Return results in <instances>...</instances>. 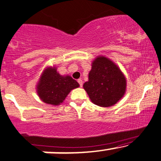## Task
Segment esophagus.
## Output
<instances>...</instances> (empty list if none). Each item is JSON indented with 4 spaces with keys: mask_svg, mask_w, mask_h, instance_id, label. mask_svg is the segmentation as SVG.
<instances>
[{
    "mask_svg": "<svg viewBox=\"0 0 161 161\" xmlns=\"http://www.w3.org/2000/svg\"><path fill=\"white\" fill-rule=\"evenodd\" d=\"M77 81H78V82L79 83V86H80V87H82V84H83V82H82V79H79Z\"/></svg>",
    "mask_w": 161,
    "mask_h": 161,
    "instance_id": "1",
    "label": "esophagus"
}]
</instances>
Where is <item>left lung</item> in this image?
<instances>
[{"label": "left lung", "mask_w": 161, "mask_h": 161, "mask_svg": "<svg viewBox=\"0 0 161 161\" xmlns=\"http://www.w3.org/2000/svg\"><path fill=\"white\" fill-rule=\"evenodd\" d=\"M126 86V78L119 67L104 56H97L92 63L89 80L83 85L92 102L105 108L123 98Z\"/></svg>", "instance_id": "left-lung-1"}]
</instances>
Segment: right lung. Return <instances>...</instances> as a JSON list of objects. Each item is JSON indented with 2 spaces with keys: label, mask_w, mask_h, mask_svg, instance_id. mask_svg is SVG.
Returning <instances> with one entry per match:
<instances>
[{
  "label": "right lung",
  "mask_w": 161,
  "mask_h": 161,
  "mask_svg": "<svg viewBox=\"0 0 161 161\" xmlns=\"http://www.w3.org/2000/svg\"><path fill=\"white\" fill-rule=\"evenodd\" d=\"M79 87V84L70 75H62L56 67L45 68L36 84V92L44 103L59 105L66 99L72 89Z\"/></svg>",
  "instance_id": "obj_1"
}]
</instances>
